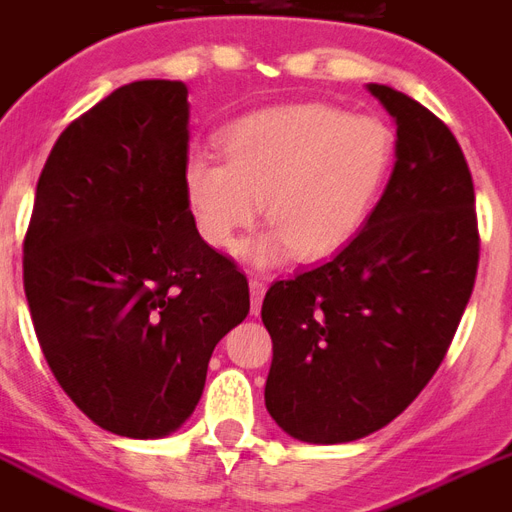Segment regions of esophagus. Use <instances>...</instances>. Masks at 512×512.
Returning a JSON list of instances; mask_svg holds the SVG:
<instances>
[{"label": "esophagus", "mask_w": 512, "mask_h": 512, "mask_svg": "<svg viewBox=\"0 0 512 512\" xmlns=\"http://www.w3.org/2000/svg\"><path fill=\"white\" fill-rule=\"evenodd\" d=\"M251 312L253 315H259L261 310V301H264V293H267V285L261 283L259 277H251Z\"/></svg>", "instance_id": "34e87169"}]
</instances>
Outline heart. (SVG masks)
<instances>
[{"mask_svg":"<svg viewBox=\"0 0 512 512\" xmlns=\"http://www.w3.org/2000/svg\"><path fill=\"white\" fill-rule=\"evenodd\" d=\"M224 162L194 157L184 194L205 243L235 251L259 216L269 229L245 248L259 267L320 261L352 243L374 216L395 168V133L336 106H285L237 122Z\"/></svg>","mask_w":512,"mask_h":512,"instance_id":"heart-1","label":"heart"}]
</instances>
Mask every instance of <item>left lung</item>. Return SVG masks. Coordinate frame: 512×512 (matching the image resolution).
Returning <instances> with one entry per match:
<instances>
[{"label":"left lung","mask_w":512,"mask_h":512,"mask_svg":"<svg viewBox=\"0 0 512 512\" xmlns=\"http://www.w3.org/2000/svg\"><path fill=\"white\" fill-rule=\"evenodd\" d=\"M395 120L374 216L334 259L269 285L264 403L304 443H350L406 411L441 366L473 293L478 219L457 138L406 93L371 82Z\"/></svg>","instance_id":"left-lung-1"}]
</instances>
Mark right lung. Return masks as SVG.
<instances>
[{
    "label": "right lung",
    "mask_w": 512,
    "mask_h": 512,
    "mask_svg": "<svg viewBox=\"0 0 512 512\" xmlns=\"http://www.w3.org/2000/svg\"><path fill=\"white\" fill-rule=\"evenodd\" d=\"M184 82L117 87L55 141L23 240V288L63 392L114 435L192 417L213 347L251 310L248 280L186 205Z\"/></svg>",
    "instance_id": "obj_1"
}]
</instances>
